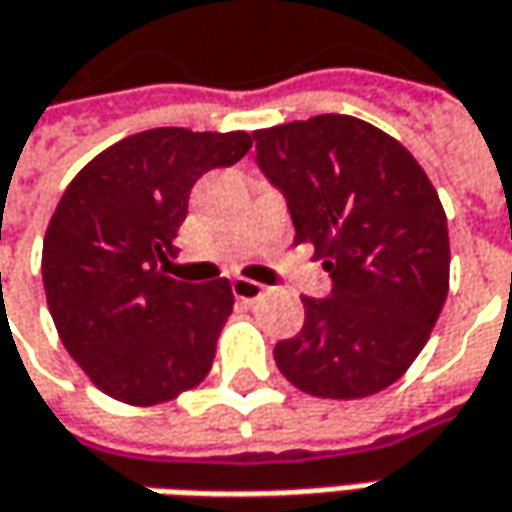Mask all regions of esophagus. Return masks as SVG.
Wrapping results in <instances>:
<instances>
[{
    "mask_svg": "<svg viewBox=\"0 0 512 512\" xmlns=\"http://www.w3.org/2000/svg\"><path fill=\"white\" fill-rule=\"evenodd\" d=\"M233 296L239 299V302H245V305H253V302H259L262 296L267 293L265 285H259V282H250V279H233Z\"/></svg>",
    "mask_w": 512,
    "mask_h": 512,
    "instance_id": "1",
    "label": "esophagus"
}]
</instances>
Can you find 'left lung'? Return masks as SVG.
Masks as SVG:
<instances>
[{
	"label": "left lung",
	"mask_w": 512,
	"mask_h": 512,
	"mask_svg": "<svg viewBox=\"0 0 512 512\" xmlns=\"http://www.w3.org/2000/svg\"><path fill=\"white\" fill-rule=\"evenodd\" d=\"M256 162L285 193L296 245L333 279L302 296L305 325L273 347L293 387L364 399L422 353L450 285L447 216L410 150L356 116L325 113L253 133Z\"/></svg>",
	"instance_id": "obj_1"
}]
</instances>
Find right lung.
I'll return each instance as SVG.
<instances>
[{"label":"right lung","instance_id":"obj_1","mask_svg":"<svg viewBox=\"0 0 512 512\" xmlns=\"http://www.w3.org/2000/svg\"><path fill=\"white\" fill-rule=\"evenodd\" d=\"M250 133L153 128L76 173L50 219L42 279L59 339L110 399L150 407L205 379L233 310L227 279L168 276L190 190L250 150Z\"/></svg>","mask_w":512,"mask_h":512}]
</instances>
